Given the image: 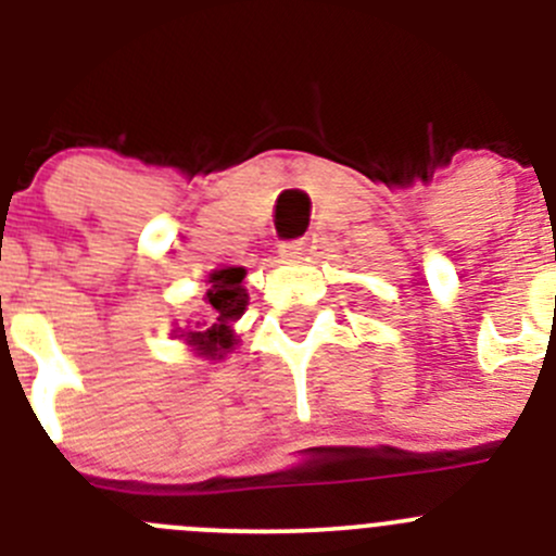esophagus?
<instances>
[{"instance_id":"obj_1","label":"esophagus","mask_w":556,"mask_h":556,"mask_svg":"<svg viewBox=\"0 0 556 556\" xmlns=\"http://www.w3.org/2000/svg\"><path fill=\"white\" fill-rule=\"evenodd\" d=\"M313 243H315V236H304V238H295V241H285L282 247H279V254H282L285 261H295V257L307 254L309 249H313Z\"/></svg>"}]
</instances>
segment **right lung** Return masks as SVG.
<instances>
[{"mask_svg": "<svg viewBox=\"0 0 556 556\" xmlns=\"http://www.w3.org/2000/svg\"><path fill=\"white\" fill-rule=\"evenodd\" d=\"M243 277L247 271L243 268H222L207 277L211 288L205 293V304H211L216 315V324H211L207 329L200 331H186V340L200 351L202 356H219L222 349H230V324L236 318H241V313L247 309V290H243Z\"/></svg>", "mask_w": 556, "mask_h": 556, "instance_id": "1", "label": "right lung"}]
</instances>
